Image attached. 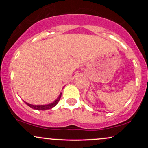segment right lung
Returning <instances> with one entry per match:
<instances>
[{
	"instance_id": "add662e5",
	"label": "right lung",
	"mask_w": 148,
	"mask_h": 148,
	"mask_svg": "<svg viewBox=\"0 0 148 148\" xmlns=\"http://www.w3.org/2000/svg\"><path fill=\"white\" fill-rule=\"evenodd\" d=\"M61 93L60 95H59L58 97L57 98V99L56 100V101H54L53 102L51 103H49V104H47V105H32V104H30V103H26L28 106H29L30 108H33V109H36V110H47V109H50V108H52L53 107H54L56 106V105L58 103L59 100H60V97H61Z\"/></svg>"
}]
</instances>
